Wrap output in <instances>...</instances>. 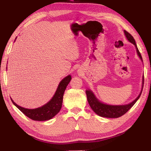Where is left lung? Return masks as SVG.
Returning <instances> with one entry per match:
<instances>
[{
	"label": "left lung",
	"mask_w": 151,
	"mask_h": 151,
	"mask_svg": "<svg viewBox=\"0 0 151 151\" xmlns=\"http://www.w3.org/2000/svg\"><path fill=\"white\" fill-rule=\"evenodd\" d=\"M124 32L125 36H126L127 38V40L135 45L137 54H138L140 59L143 60L142 55H141L138 49H137L135 40L134 39L133 36L126 30H124ZM143 84H144V76L143 78L142 90L143 88ZM142 90L141 91L138 97H137L133 102H131V103L129 104H126V105H120V106H112V105H108V104H103L102 103V102L99 101L98 99L95 97L93 93L90 90H86V95H87L88 101L89 106H90V107L91 108L92 110H93L97 115H99V116L108 117V118H117L126 114L127 112L133 106L134 104L136 103V101L138 100L139 98L140 97V95L142 93Z\"/></svg>",
	"instance_id": "8db88e82"
}]
</instances>
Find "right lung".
Here are the masks:
<instances>
[{
  "instance_id": "obj_1",
  "label": "right lung",
  "mask_w": 151,
  "mask_h": 151,
  "mask_svg": "<svg viewBox=\"0 0 151 151\" xmlns=\"http://www.w3.org/2000/svg\"><path fill=\"white\" fill-rule=\"evenodd\" d=\"M70 80H71V77H70V75L64 78L60 82L52 99L48 103L43 105L41 107L36 109L24 108L19 106L17 104H15L12 99L11 100L13 104L19 110L21 111L26 116L29 117L31 119L40 121L49 120L55 116L60 111L61 108H62L64 91H65L67 86L69 84Z\"/></svg>"
}]
</instances>
